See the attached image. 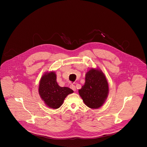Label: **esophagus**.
<instances>
[{
    "label": "esophagus",
    "mask_w": 147,
    "mask_h": 147,
    "mask_svg": "<svg viewBox=\"0 0 147 147\" xmlns=\"http://www.w3.org/2000/svg\"><path fill=\"white\" fill-rule=\"evenodd\" d=\"M70 88L73 90L74 91H76V86L74 85V84H71L70 86Z\"/></svg>",
    "instance_id": "esophagus-1"
}]
</instances>
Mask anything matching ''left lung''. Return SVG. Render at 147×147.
I'll return each instance as SVG.
<instances>
[{
	"label": "left lung",
	"mask_w": 147,
	"mask_h": 147,
	"mask_svg": "<svg viewBox=\"0 0 147 147\" xmlns=\"http://www.w3.org/2000/svg\"><path fill=\"white\" fill-rule=\"evenodd\" d=\"M78 92L88 107L98 109L102 107L109 94L108 82L103 73L98 69H91L87 72L84 85Z\"/></svg>",
	"instance_id": "obj_1"
}]
</instances>
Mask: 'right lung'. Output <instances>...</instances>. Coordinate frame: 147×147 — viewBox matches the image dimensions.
<instances>
[{
  "label": "right lung",
  "instance_id": "add662e5",
  "mask_svg": "<svg viewBox=\"0 0 147 147\" xmlns=\"http://www.w3.org/2000/svg\"><path fill=\"white\" fill-rule=\"evenodd\" d=\"M39 94L47 106L57 109L63 103L65 98L73 91L68 87H61L56 81L54 71L47 72L41 77L39 84Z\"/></svg>",
  "mask_w": 147,
  "mask_h": 147
}]
</instances>
